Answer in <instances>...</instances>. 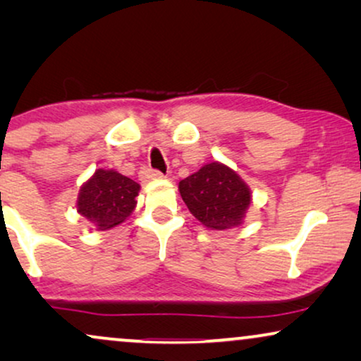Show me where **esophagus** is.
<instances>
[{
	"label": "esophagus",
	"instance_id": "1",
	"mask_svg": "<svg viewBox=\"0 0 361 361\" xmlns=\"http://www.w3.org/2000/svg\"><path fill=\"white\" fill-rule=\"evenodd\" d=\"M140 177H141L142 182H147V180L162 179V177H164V174H162V172H159V171H154V169H149V167H145V169L140 172Z\"/></svg>",
	"mask_w": 361,
	"mask_h": 361
}]
</instances>
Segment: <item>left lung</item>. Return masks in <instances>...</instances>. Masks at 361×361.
Here are the masks:
<instances>
[{
	"instance_id": "8db88e82",
	"label": "left lung",
	"mask_w": 361,
	"mask_h": 361,
	"mask_svg": "<svg viewBox=\"0 0 361 361\" xmlns=\"http://www.w3.org/2000/svg\"><path fill=\"white\" fill-rule=\"evenodd\" d=\"M179 192L190 214L212 230L241 225L251 204L248 184L231 167L216 161L180 180Z\"/></svg>"
}]
</instances>
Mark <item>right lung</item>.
<instances>
[{
	"instance_id": "right-lung-1",
	"label": "right lung",
	"mask_w": 361,
	"mask_h": 361,
	"mask_svg": "<svg viewBox=\"0 0 361 361\" xmlns=\"http://www.w3.org/2000/svg\"><path fill=\"white\" fill-rule=\"evenodd\" d=\"M140 184L115 169H97L83 182L77 197V212L97 230H110L133 214Z\"/></svg>"
}]
</instances>
